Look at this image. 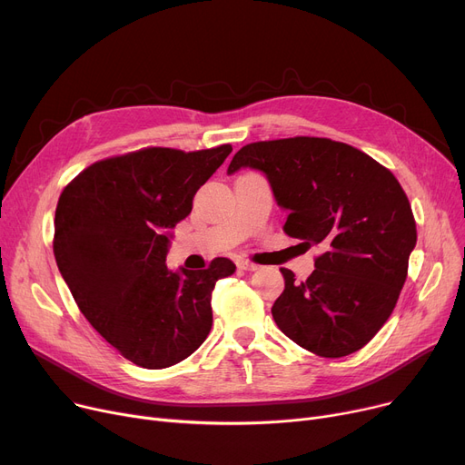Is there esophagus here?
Here are the masks:
<instances>
[{
    "label": "esophagus",
    "instance_id": "34e87169",
    "mask_svg": "<svg viewBox=\"0 0 465 465\" xmlns=\"http://www.w3.org/2000/svg\"><path fill=\"white\" fill-rule=\"evenodd\" d=\"M235 263H237L239 270H242V272H256L258 267H260L258 263H254V262H251L247 258H239Z\"/></svg>",
    "mask_w": 465,
    "mask_h": 465
}]
</instances>
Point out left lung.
<instances>
[{"label": "left lung", "instance_id": "obj_1", "mask_svg": "<svg viewBox=\"0 0 465 465\" xmlns=\"http://www.w3.org/2000/svg\"><path fill=\"white\" fill-rule=\"evenodd\" d=\"M241 167L270 179L288 211L284 232L322 249L307 281L281 270L284 292L272 307L281 331L324 358L368 345L398 303L417 245V223L392 171L347 143L309 135L249 143L228 173Z\"/></svg>", "mask_w": 465, "mask_h": 465}]
</instances>
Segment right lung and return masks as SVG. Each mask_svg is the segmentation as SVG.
I'll return each mask as SVG.
<instances>
[{
    "label": "right lung",
    "mask_w": 465,
    "mask_h": 465,
    "mask_svg": "<svg viewBox=\"0 0 465 465\" xmlns=\"http://www.w3.org/2000/svg\"><path fill=\"white\" fill-rule=\"evenodd\" d=\"M230 153L146 146L94 162L60 193L58 270L92 328L139 368L179 363L211 331L214 284L235 265L214 258L207 270L169 272L167 230Z\"/></svg>",
    "instance_id": "obj_1"
}]
</instances>
